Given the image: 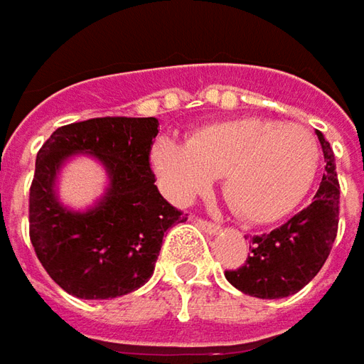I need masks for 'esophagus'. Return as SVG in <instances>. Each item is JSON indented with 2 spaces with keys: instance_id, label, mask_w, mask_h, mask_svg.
<instances>
[{
  "instance_id": "obj_1",
  "label": "esophagus",
  "mask_w": 364,
  "mask_h": 364,
  "mask_svg": "<svg viewBox=\"0 0 364 364\" xmlns=\"http://www.w3.org/2000/svg\"><path fill=\"white\" fill-rule=\"evenodd\" d=\"M199 228L203 230L205 234H210V236H215V234H220V226L218 224H213V222H208V220H198Z\"/></svg>"
}]
</instances>
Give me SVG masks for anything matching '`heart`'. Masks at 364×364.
Returning a JSON list of instances; mask_svg holds the SVG:
<instances>
[{"mask_svg":"<svg viewBox=\"0 0 364 364\" xmlns=\"http://www.w3.org/2000/svg\"><path fill=\"white\" fill-rule=\"evenodd\" d=\"M152 168L168 198L185 203L224 173L230 205L248 222H277L304 201L320 168V144L308 128L240 118L199 128L187 142L163 136Z\"/></svg>","mask_w":364,"mask_h":364,"instance_id":"heart-1","label":"heart"}]
</instances>
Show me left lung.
<instances>
[{"mask_svg":"<svg viewBox=\"0 0 364 364\" xmlns=\"http://www.w3.org/2000/svg\"><path fill=\"white\" fill-rule=\"evenodd\" d=\"M322 144L326 173L314 201L269 234L252 236V255L245 267L226 271V279L238 291L281 299L304 289L320 273L332 250L338 230L340 185L330 142L316 132Z\"/></svg>","mask_w":364,"mask_h":364,"instance_id":"obj_1","label":"left lung"}]
</instances>
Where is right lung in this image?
<instances>
[{
  "instance_id": "obj_1",
  "label": "right lung",
  "mask_w": 364,
  "mask_h": 364,
  "mask_svg": "<svg viewBox=\"0 0 364 364\" xmlns=\"http://www.w3.org/2000/svg\"><path fill=\"white\" fill-rule=\"evenodd\" d=\"M156 118H93L55 130L36 156L30 187V240L58 287L79 299H112L154 273L163 236L187 218L166 201L151 171ZM75 154L104 166L108 187L87 210L55 193L60 168Z\"/></svg>"
}]
</instances>
